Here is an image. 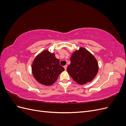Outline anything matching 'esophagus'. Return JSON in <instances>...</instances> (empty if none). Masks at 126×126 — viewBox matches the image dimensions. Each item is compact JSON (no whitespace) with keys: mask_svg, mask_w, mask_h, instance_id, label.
I'll use <instances>...</instances> for the list:
<instances>
[{"mask_svg":"<svg viewBox=\"0 0 126 126\" xmlns=\"http://www.w3.org/2000/svg\"><path fill=\"white\" fill-rule=\"evenodd\" d=\"M64 69L65 70H66V69H67V65H65V66H64Z\"/></svg>","mask_w":126,"mask_h":126,"instance_id":"esophagus-1","label":"esophagus"}]
</instances>
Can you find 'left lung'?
<instances>
[{
	"label": "left lung",
	"instance_id": "left-lung-1",
	"mask_svg": "<svg viewBox=\"0 0 126 126\" xmlns=\"http://www.w3.org/2000/svg\"><path fill=\"white\" fill-rule=\"evenodd\" d=\"M70 64L67 68L68 73L79 84L91 81L98 71V63L94 57L83 48L75 51L70 57Z\"/></svg>",
	"mask_w": 126,
	"mask_h": 126
}]
</instances>
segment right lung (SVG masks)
<instances>
[{
    "mask_svg": "<svg viewBox=\"0 0 126 126\" xmlns=\"http://www.w3.org/2000/svg\"><path fill=\"white\" fill-rule=\"evenodd\" d=\"M60 61L54 54L44 51L34 59L32 64V72L36 80L46 86L55 83L64 68L60 65Z\"/></svg>",
    "mask_w": 126,
    "mask_h": 126,
    "instance_id": "obj_1",
    "label": "right lung"
}]
</instances>
